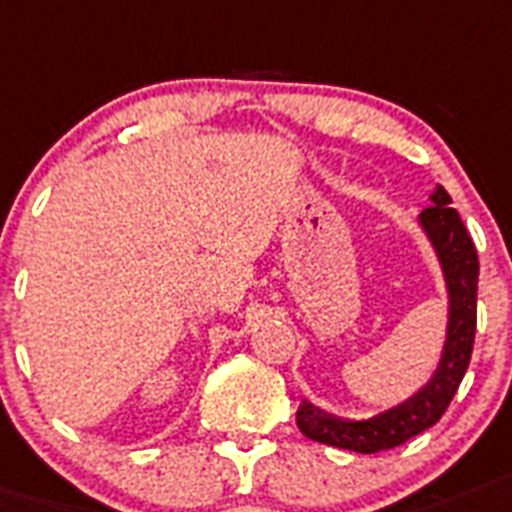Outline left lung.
Wrapping results in <instances>:
<instances>
[{
    "label": "left lung",
    "mask_w": 512,
    "mask_h": 512,
    "mask_svg": "<svg viewBox=\"0 0 512 512\" xmlns=\"http://www.w3.org/2000/svg\"><path fill=\"white\" fill-rule=\"evenodd\" d=\"M429 200L432 205L419 213L416 223L435 249L442 278H445V291H448V325H445L440 362L432 377L406 401L395 403L367 419L336 416L315 403L302 401L296 411V424L309 440L354 450V453H380V450L398 448L440 422L448 403L453 401L455 390L471 362V349H474L479 257L458 210L450 208L453 200L445 187L435 184V190L429 192Z\"/></svg>",
    "instance_id": "8db88e82"
}]
</instances>
